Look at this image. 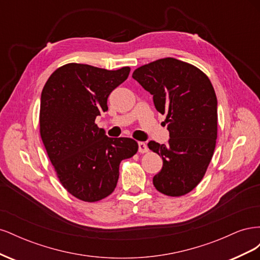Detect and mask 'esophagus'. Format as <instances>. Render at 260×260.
<instances>
[{
	"label": "esophagus",
	"instance_id": "obj_1",
	"mask_svg": "<svg viewBox=\"0 0 260 260\" xmlns=\"http://www.w3.org/2000/svg\"><path fill=\"white\" fill-rule=\"evenodd\" d=\"M138 146H139V152L140 153H146V152H148V147H147V145L144 142H139Z\"/></svg>",
	"mask_w": 260,
	"mask_h": 260
}]
</instances>
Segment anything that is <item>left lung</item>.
Segmentation results:
<instances>
[{"instance_id": "1", "label": "left lung", "mask_w": 260, "mask_h": 260, "mask_svg": "<svg viewBox=\"0 0 260 260\" xmlns=\"http://www.w3.org/2000/svg\"><path fill=\"white\" fill-rule=\"evenodd\" d=\"M132 78L167 116L168 144H147L162 158L154 186L168 196L191 192L205 175L216 146L217 98L210 80L199 68L172 57L139 67Z\"/></svg>"}]
</instances>
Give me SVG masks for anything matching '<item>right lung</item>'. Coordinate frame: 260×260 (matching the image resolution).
I'll list each match as a JSON object with an SVG mask.
<instances>
[{
  "instance_id": "obj_1",
  "label": "right lung",
  "mask_w": 260,
  "mask_h": 260,
  "mask_svg": "<svg viewBox=\"0 0 260 260\" xmlns=\"http://www.w3.org/2000/svg\"><path fill=\"white\" fill-rule=\"evenodd\" d=\"M129 73V67L107 70L72 62L55 70L42 90L41 139L60 183L81 201L112 194L121 160L138 152L135 140L108 138L94 122Z\"/></svg>"
}]
</instances>
